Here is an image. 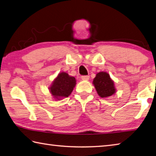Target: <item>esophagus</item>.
Wrapping results in <instances>:
<instances>
[{"label": "esophagus", "mask_w": 156, "mask_h": 156, "mask_svg": "<svg viewBox=\"0 0 156 156\" xmlns=\"http://www.w3.org/2000/svg\"><path fill=\"white\" fill-rule=\"evenodd\" d=\"M81 79L83 80H88L89 79V76H81Z\"/></svg>", "instance_id": "1"}]
</instances>
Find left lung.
Listing matches in <instances>:
<instances>
[{
    "label": "left lung",
    "instance_id": "1",
    "mask_svg": "<svg viewBox=\"0 0 156 156\" xmlns=\"http://www.w3.org/2000/svg\"><path fill=\"white\" fill-rule=\"evenodd\" d=\"M93 84L101 98H108L116 93L115 83L107 72H101L96 74Z\"/></svg>",
    "mask_w": 156,
    "mask_h": 156
}]
</instances>
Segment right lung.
Instances as JSON below:
<instances>
[{
    "mask_svg": "<svg viewBox=\"0 0 156 156\" xmlns=\"http://www.w3.org/2000/svg\"><path fill=\"white\" fill-rule=\"evenodd\" d=\"M76 84L74 77L66 72L59 73L49 87L50 92L56 100L67 98L72 93Z\"/></svg>",
    "mask_w": 156,
    "mask_h": 156,
    "instance_id": "obj_1",
    "label": "right lung"
}]
</instances>
